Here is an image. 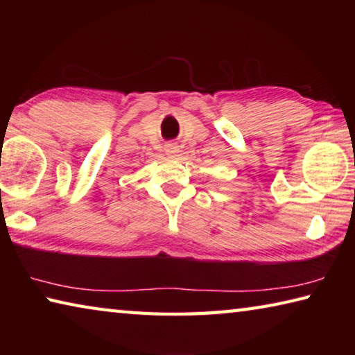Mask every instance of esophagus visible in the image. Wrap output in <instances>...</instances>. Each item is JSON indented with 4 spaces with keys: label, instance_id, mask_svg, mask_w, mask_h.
<instances>
[{
    "label": "esophagus",
    "instance_id": "obj_1",
    "mask_svg": "<svg viewBox=\"0 0 355 355\" xmlns=\"http://www.w3.org/2000/svg\"><path fill=\"white\" fill-rule=\"evenodd\" d=\"M166 152L169 156H177L178 152H180V147L177 146L175 142H171V144H167V146H166Z\"/></svg>",
    "mask_w": 355,
    "mask_h": 355
}]
</instances>
